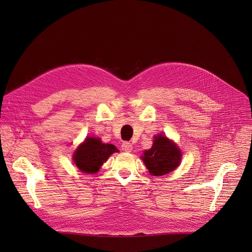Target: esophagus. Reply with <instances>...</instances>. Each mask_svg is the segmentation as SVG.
Returning a JSON list of instances; mask_svg holds the SVG:
<instances>
[{
	"label": "esophagus",
	"instance_id": "obj_1",
	"mask_svg": "<svg viewBox=\"0 0 252 252\" xmlns=\"http://www.w3.org/2000/svg\"><path fill=\"white\" fill-rule=\"evenodd\" d=\"M122 149L125 152H130L131 150H133V145H131L129 142H124L122 145Z\"/></svg>",
	"mask_w": 252,
	"mask_h": 252
}]
</instances>
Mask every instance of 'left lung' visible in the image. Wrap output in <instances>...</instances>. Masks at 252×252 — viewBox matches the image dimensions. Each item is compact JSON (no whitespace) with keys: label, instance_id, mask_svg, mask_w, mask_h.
I'll return each mask as SVG.
<instances>
[{"label":"left lung","instance_id":"obj_1","mask_svg":"<svg viewBox=\"0 0 252 252\" xmlns=\"http://www.w3.org/2000/svg\"><path fill=\"white\" fill-rule=\"evenodd\" d=\"M182 153L177 145L165 136H156L151 149L142 156L145 165L153 176H163L173 171L181 162Z\"/></svg>","mask_w":252,"mask_h":252}]
</instances>
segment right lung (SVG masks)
Here are the masks:
<instances>
[{
  "mask_svg": "<svg viewBox=\"0 0 252 252\" xmlns=\"http://www.w3.org/2000/svg\"><path fill=\"white\" fill-rule=\"evenodd\" d=\"M114 152H117L112 144H103L100 139L87 138L73 155V160L79 170L87 174H95Z\"/></svg>",
  "mask_w": 252,
  "mask_h": 252,
  "instance_id": "right-lung-1",
  "label": "right lung"
}]
</instances>
